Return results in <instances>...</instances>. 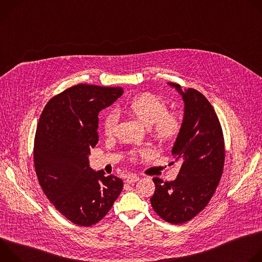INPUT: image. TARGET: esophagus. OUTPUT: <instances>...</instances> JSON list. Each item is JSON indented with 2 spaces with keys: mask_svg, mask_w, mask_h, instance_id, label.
<instances>
[{
  "mask_svg": "<svg viewBox=\"0 0 262 262\" xmlns=\"http://www.w3.org/2000/svg\"><path fill=\"white\" fill-rule=\"evenodd\" d=\"M140 178H139V176H137V175H128L127 177H126V182L127 183H134V182H136V181H138Z\"/></svg>",
  "mask_w": 262,
  "mask_h": 262,
  "instance_id": "esophagus-1",
  "label": "esophagus"
}]
</instances>
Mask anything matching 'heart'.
Masks as SVG:
<instances>
[{
	"label": "heart",
	"instance_id": "b5f03b06",
	"mask_svg": "<svg viewBox=\"0 0 262 262\" xmlns=\"http://www.w3.org/2000/svg\"><path fill=\"white\" fill-rule=\"evenodd\" d=\"M124 111L137 118L146 127H150L154 137L161 143L174 141L182 129V118L178 112L168 111L167 102L154 93H142L124 104ZM118 122L115 112L105 114L102 122L106 136L113 135Z\"/></svg>",
	"mask_w": 262,
	"mask_h": 262
}]
</instances>
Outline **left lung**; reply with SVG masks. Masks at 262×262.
<instances>
[{"mask_svg": "<svg viewBox=\"0 0 262 262\" xmlns=\"http://www.w3.org/2000/svg\"><path fill=\"white\" fill-rule=\"evenodd\" d=\"M169 85L184 101L182 129L172 148L171 163L179 162L181 167L173 181L152 179L156 191L150 202L163 220L182 224L203 210L215 192L225 162V145L221 123L207 98L196 89L182 91L178 84Z\"/></svg>", "mask_w": 262, "mask_h": 262, "instance_id": "8db88e82", "label": "left lung"}]
</instances>
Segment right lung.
I'll use <instances>...</instances> for the list:
<instances>
[{"label":"right lung","instance_id":"right-lung-1","mask_svg":"<svg viewBox=\"0 0 262 262\" xmlns=\"http://www.w3.org/2000/svg\"><path fill=\"white\" fill-rule=\"evenodd\" d=\"M123 93L120 87L72 86L45 106L34 140V165L42 191L70 222L98 223L120 195L122 179L89 167L98 142V113Z\"/></svg>","mask_w":262,"mask_h":262}]
</instances>
